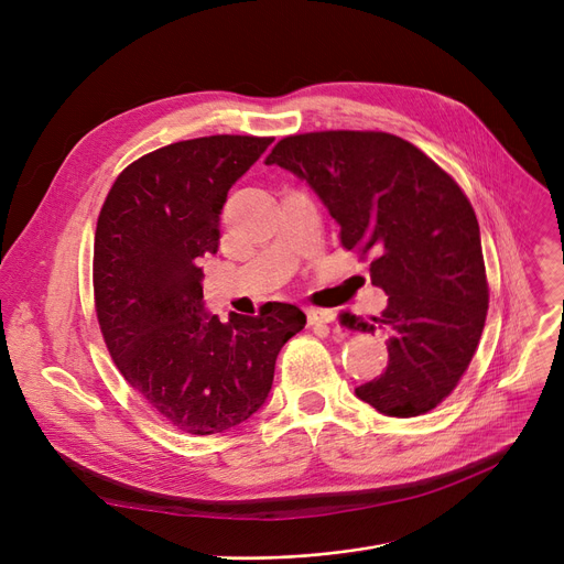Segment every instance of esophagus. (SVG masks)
Returning a JSON list of instances; mask_svg holds the SVG:
<instances>
[{
  "label": "esophagus",
  "instance_id": "esophagus-1",
  "mask_svg": "<svg viewBox=\"0 0 564 564\" xmlns=\"http://www.w3.org/2000/svg\"><path fill=\"white\" fill-rule=\"evenodd\" d=\"M306 317L311 327H322V324H332L336 319V313L327 308H308Z\"/></svg>",
  "mask_w": 564,
  "mask_h": 564
}]
</instances>
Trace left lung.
Masks as SVG:
<instances>
[{
  "label": "left lung",
  "instance_id": "1",
  "mask_svg": "<svg viewBox=\"0 0 564 564\" xmlns=\"http://www.w3.org/2000/svg\"><path fill=\"white\" fill-rule=\"evenodd\" d=\"M264 164L294 173L327 205L347 251L372 256L389 304L349 329L389 336V366L357 389L379 413L411 419L446 400L478 349L489 285L476 213L453 177L389 132L329 130L281 139Z\"/></svg>",
  "mask_w": 564,
  "mask_h": 564
}]
</instances>
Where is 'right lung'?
Listing matches in <instances>:
<instances>
[{"instance_id":"add662e5","label":"right lung","mask_w":564,"mask_h":564,"mask_svg":"<svg viewBox=\"0 0 564 564\" xmlns=\"http://www.w3.org/2000/svg\"><path fill=\"white\" fill-rule=\"evenodd\" d=\"M272 141L215 134L158 148L116 177L98 217L94 292L107 349L130 387L189 434L249 421L281 347L306 324L281 302L230 322L203 311L198 264L219 249L228 189Z\"/></svg>"}]
</instances>
